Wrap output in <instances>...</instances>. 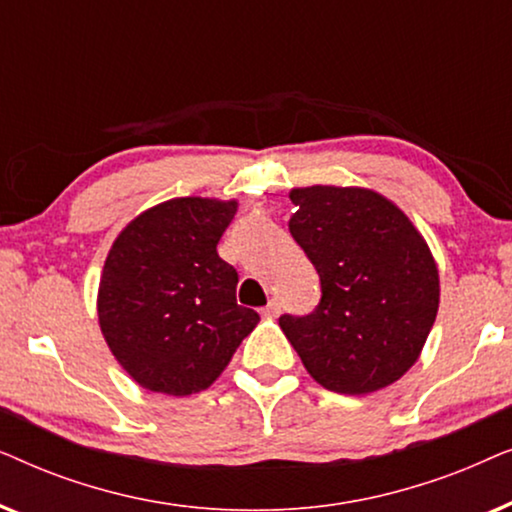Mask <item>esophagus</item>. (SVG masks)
Listing matches in <instances>:
<instances>
[{
	"mask_svg": "<svg viewBox=\"0 0 512 512\" xmlns=\"http://www.w3.org/2000/svg\"><path fill=\"white\" fill-rule=\"evenodd\" d=\"M279 310H282V307H279L277 300H270V303L261 310V314H263V317H268V319H275L277 314H279Z\"/></svg>",
	"mask_w": 512,
	"mask_h": 512,
	"instance_id": "obj_1",
	"label": "esophagus"
}]
</instances>
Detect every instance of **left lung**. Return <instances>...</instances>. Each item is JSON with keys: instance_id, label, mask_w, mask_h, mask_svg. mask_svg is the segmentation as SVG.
Here are the masks:
<instances>
[{"instance_id": "1", "label": "left lung", "mask_w": 512, "mask_h": 512, "mask_svg": "<svg viewBox=\"0 0 512 512\" xmlns=\"http://www.w3.org/2000/svg\"><path fill=\"white\" fill-rule=\"evenodd\" d=\"M289 230L321 279V300L279 326L314 380L363 396L394 384L419 359L438 314L429 244L384 195L356 186L289 193Z\"/></svg>"}]
</instances>
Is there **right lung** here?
<instances>
[{
	"mask_svg": "<svg viewBox=\"0 0 512 512\" xmlns=\"http://www.w3.org/2000/svg\"><path fill=\"white\" fill-rule=\"evenodd\" d=\"M237 200L174 198L121 230L104 261L97 317L139 387L191 396L212 387L261 317L237 305V272L216 251Z\"/></svg>",
	"mask_w": 512,
	"mask_h": 512,
	"instance_id": "add662e5",
	"label": "right lung"
}]
</instances>
